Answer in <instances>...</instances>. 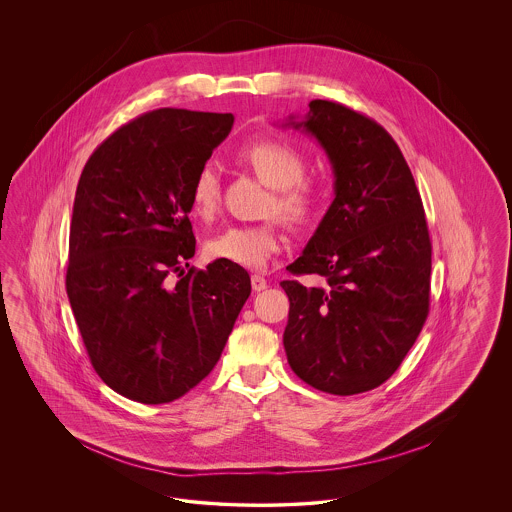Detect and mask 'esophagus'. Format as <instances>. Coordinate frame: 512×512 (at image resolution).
I'll return each mask as SVG.
<instances>
[{"label": "esophagus", "instance_id": "1", "mask_svg": "<svg viewBox=\"0 0 512 512\" xmlns=\"http://www.w3.org/2000/svg\"><path fill=\"white\" fill-rule=\"evenodd\" d=\"M251 286H253L255 292H263V290H267L268 282L261 274H253L251 276Z\"/></svg>", "mask_w": 512, "mask_h": 512}]
</instances>
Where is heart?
<instances>
[{"instance_id":"b5f03b06","label":"heart","mask_w":512,"mask_h":512,"mask_svg":"<svg viewBox=\"0 0 512 512\" xmlns=\"http://www.w3.org/2000/svg\"><path fill=\"white\" fill-rule=\"evenodd\" d=\"M240 161L270 188L265 215H280L293 226H309L315 222L324 205V188L317 180L305 176L307 159L297 147L280 140H261L240 151ZM219 169L207 161L195 172L190 199L201 219H211L219 211ZM207 255L217 261L240 267H265L268 259L282 249L278 220L261 224L228 226L215 234L207 245Z\"/></svg>"}]
</instances>
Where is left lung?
Here are the masks:
<instances>
[{
	"label": "left lung",
	"instance_id": "obj_1",
	"mask_svg": "<svg viewBox=\"0 0 512 512\" xmlns=\"http://www.w3.org/2000/svg\"><path fill=\"white\" fill-rule=\"evenodd\" d=\"M305 128L334 169L336 197L284 280V347L309 386L355 395L382 386L403 363L430 311L432 242L411 169L384 126L336 101L313 99Z\"/></svg>",
	"mask_w": 512,
	"mask_h": 512
}]
</instances>
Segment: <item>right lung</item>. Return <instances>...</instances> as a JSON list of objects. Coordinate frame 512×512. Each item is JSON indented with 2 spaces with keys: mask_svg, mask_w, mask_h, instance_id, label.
I'll use <instances>...</instances> for the list:
<instances>
[{
  "mask_svg": "<svg viewBox=\"0 0 512 512\" xmlns=\"http://www.w3.org/2000/svg\"><path fill=\"white\" fill-rule=\"evenodd\" d=\"M232 124V113L155 109L115 130L80 174L67 295L99 378L132 401L195 388L251 293L240 265H188L195 172Z\"/></svg>",
  "mask_w": 512,
  "mask_h": 512,
  "instance_id": "1",
  "label": "right lung"
}]
</instances>
